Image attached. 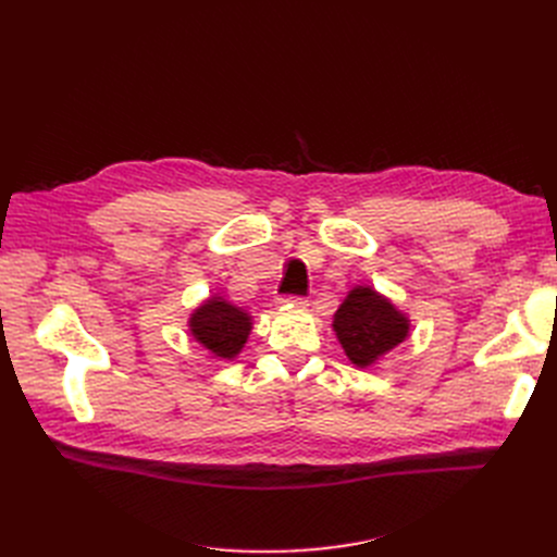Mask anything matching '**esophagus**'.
Wrapping results in <instances>:
<instances>
[{"mask_svg":"<svg viewBox=\"0 0 557 557\" xmlns=\"http://www.w3.org/2000/svg\"><path fill=\"white\" fill-rule=\"evenodd\" d=\"M280 302L288 305V307H305L307 298L305 296H284V298H280Z\"/></svg>","mask_w":557,"mask_h":557,"instance_id":"1","label":"esophagus"}]
</instances>
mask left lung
<instances>
[{"instance_id":"1","label":"left lung","mask_w":557,"mask_h":557,"mask_svg":"<svg viewBox=\"0 0 557 557\" xmlns=\"http://www.w3.org/2000/svg\"><path fill=\"white\" fill-rule=\"evenodd\" d=\"M334 330L349 361L366 368L408 334V320L368 286L349 290L334 315Z\"/></svg>"}]
</instances>
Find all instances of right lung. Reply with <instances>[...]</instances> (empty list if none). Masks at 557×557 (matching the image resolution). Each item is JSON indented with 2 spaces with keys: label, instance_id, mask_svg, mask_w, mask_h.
<instances>
[{
  "label": "right lung",
  "instance_id": "right-lung-1",
  "mask_svg": "<svg viewBox=\"0 0 557 557\" xmlns=\"http://www.w3.org/2000/svg\"><path fill=\"white\" fill-rule=\"evenodd\" d=\"M189 327L194 338L212 349L216 357L232 359L234 355H239L250 334V315L232 307L223 298H212L196 309Z\"/></svg>",
  "mask_w": 557,
  "mask_h": 557
}]
</instances>
